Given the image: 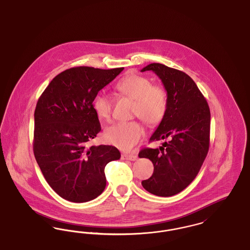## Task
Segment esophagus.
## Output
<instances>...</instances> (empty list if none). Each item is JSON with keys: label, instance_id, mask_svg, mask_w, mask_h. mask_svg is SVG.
Instances as JSON below:
<instances>
[{"label": "esophagus", "instance_id": "esophagus-1", "mask_svg": "<svg viewBox=\"0 0 250 250\" xmlns=\"http://www.w3.org/2000/svg\"><path fill=\"white\" fill-rule=\"evenodd\" d=\"M122 159H125V160H130V161H135L137 159V155H122Z\"/></svg>", "mask_w": 250, "mask_h": 250}]
</instances>
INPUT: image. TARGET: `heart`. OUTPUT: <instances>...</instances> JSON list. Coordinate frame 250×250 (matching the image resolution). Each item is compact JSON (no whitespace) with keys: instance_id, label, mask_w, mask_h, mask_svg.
<instances>
[{"instance_id":"1","label":"heart","mask_w":250,"mask_h":250,"mask_svg":"<svg viewBox=\"0 0 250 250\" xmlns=\"http://www.w3.org/2000/svg\"><path fill=\"white\" fill-rule=\"evenodd\" d=\"M116 90L135 101L133 115L149 125L159 124L166 114L167 99L163 88L153 85L150 79L142 75L129 74L116 84ZM94 107L99 118L108 121L112 102L109 95L100 93L95 96ZM144 136L143 127L138 122H120L105 132L107 142L123 151H129Z\"/></svg>"}]
</instances>
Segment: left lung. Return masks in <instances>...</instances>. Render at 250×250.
<instances>
[{"instance_id":"left-lung-1","label":"left lung","mask_w":250,"mask_h":250,"mask_svg":"<svg viewBox=\"0 0 250 250\" xmlns=\"http://www.w3.org/2000/svg\"><path fill=\"white\" fill-rule=\"evenodd\" d=\"M142 72L153 71L165 87L166 114L150 142L167 140L156 149H143L139 156L149 158L154 173L142 182L144 189L160 197L184 190L199 173L209 150L210 108L188 75L162 63H150Z\"/></svg>"}]
</instances>
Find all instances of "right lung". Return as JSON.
Here are the masks:
<instances>
[{
    "label": "right lung",
    "mask_w": 250,
    "mask_h": 250,
    "mask_svg": "<svg viewBox=\"0 0 250 250\" xmlns=\"http://www.w3.org/2000/svg\"><path fill=\"white\" fill-rule=\"evenodd\" d=\"M124 67L79 66L57 75L35 110L34 153L50 188L72 202L97 198L106 188L105 167L121 157L110 145L86 147L101 130L93 102Z\"/></svg>",
    "instance_id": "obj_1"
}]
</instances>
